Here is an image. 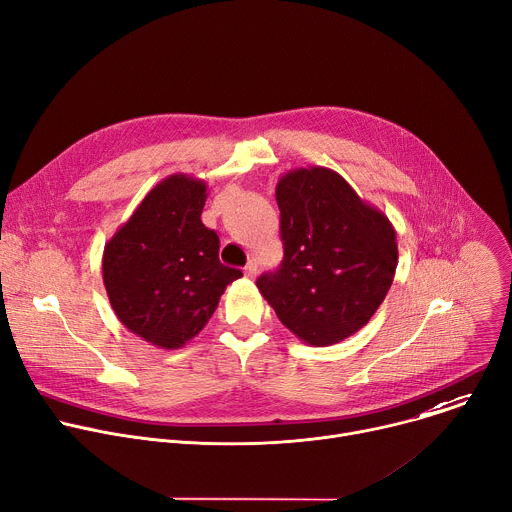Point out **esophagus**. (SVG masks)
Returning a JSON list of instances; mask_svg holds the SVG:
<instances>
[{"instance_id":"34e87169","label":"esophagus","mask_w":512,"mask_h":512,"mask_svg":"<svg viewBox=\"0 0 512 512\" xmlns=\"http://www.w3.org/2000/svg\"><path fill=\"white\" fill-rule=\"evenodd\" d=\"M245 275H247V277H251V280H253V277L257 275V261H255V259H251V261L247 263V267H245Z\"/></svg>"}]
</instances>
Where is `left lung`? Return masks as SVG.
I'll return each instance as SVG.
<instances>
[{"label": "left lung", "mask_w": 512, "mask_h": 512, "mask_svg": "<svg viewBox=\"0 0 512 512\" xmlns=\"http://www.w3.org/2000/svg\"><path fill=\"white\" fill-rule=\"evenodd\" d=\"M275 200L284 261L257 288L300 341L335 345L363 329L384 302L398 265L396 230L327 167L288 171Z\"/></svg>", "instance_id": "left-lung-1"}]
</instances>
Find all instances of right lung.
I'll return each mask as SVG.
<instances>
[{"mask_svg":"<svg viewBox=\"0 0 512 512\" xmlns=\"http://www.w3.org/2000/svg\"><path fill=\"white\" fill-rule=\"evenodd\" d=\"M206 181H159L104 247L108 300L124 327L161 349L192 341L241 269L220 263V241L202 222Z\"/></svg>","mask_w":512,"mask_h":512,"instance_id":"obj_1","label":"right lung"}]
</instances>
